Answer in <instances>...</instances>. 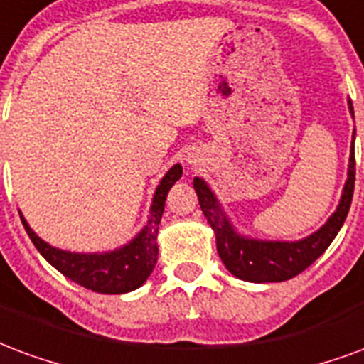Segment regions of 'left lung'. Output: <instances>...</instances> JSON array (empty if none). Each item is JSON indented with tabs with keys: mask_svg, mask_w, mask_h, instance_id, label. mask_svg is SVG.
I'll return each instance as SVG.
<instances>
[{
	"mask_svg": "<svg viewBox=\"0 0 364 364\" xmlns=\"http://www.w3.org/2000/svg\"><path fill=\"white\" fill-rule=\"evenodd\" d=\"M349 111L353 114L351 101H349ZM193 187L197 191L200 210L206 216L210 228L214 230L218 255L230 273L247 282L289 281L310 267L328 250L337 232L343 226L355 189V146H351L347 181L336 213L329 216L320 230L296 242H271V240H255L237 234L228 214L224 213L218 198L206 185L205 179L195 177Z\"/></svg>",
	"mask_w": 364,
	"mask_h": 364,
	"instance_id": "1",
	"label": "left lung"
}]
</instances>
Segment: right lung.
<instances>
[{
	"label": "right lung",
	"mask_w": 364,
	"mask_h": 364,
	"mask_svg": "<svg viewBox=\"0 0 364 364\" xmlns=\"http://www.w3.org/2000/svg\"><path fill=\"white\" fill-rule=\"evenodd\" d=\"M183 175V167L175 164L159 181L154 193L148 222L134 240H130L119 250L103 253H75L58 250L46 244L31 230L25 216L21 214V222L27 230L31 242L41 252L44 259L70 281L82 284L85 289L101 294H124L142 287L146 279L156 267L158 261V230L161 214L166 208V198L175 181Z\"/></svg>",
	"instance_id": "1"
}]
</instances>
